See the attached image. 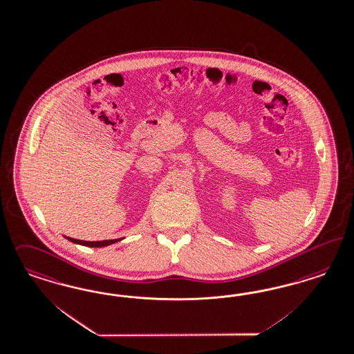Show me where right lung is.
Segmentation results:
<instances>
[{
    "instance_id": "right-lung-1",
    "label": "right lung",
    "mask_w": 354,
    "mask_h": 354,
    "mask_svg": "<svg viewBox=\"0 0 354 354\" xmlns=\"http://www.w3.org/2000/svg\"><path fill=\"white\" fill-rule=\"evenodd\" d=\"M69 241L75 243V244H80V245H84V247H93V248H100V247H107V245H111L117 241H120L122 239H113V240H102V241H84V240H77V239H73V237H66Z\"/></svg>"
}]
</instances>
